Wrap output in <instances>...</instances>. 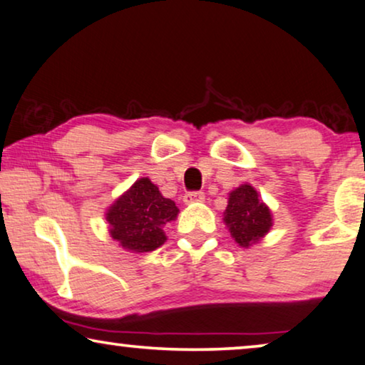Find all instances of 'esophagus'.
Here are the masks:
<instances>
[{
  "label": "esophagus",
  "mask_w": 365,
  "mask_h": 365,
  "mask_svg": "<svg viewBox=\"0 0 365 365\" xmlns=\"http://www.w3.org/2000/svg\"><path fill=\"white\" fill-rule=\"evenodd\" d=\"M204 197H205L204 192L191 191V192H186L182 195V200H184V204H194V202H202Z\"/></svg>",
  "instance_id": "34e87169"
}]
</instances>
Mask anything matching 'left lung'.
Wrapping results in <instances>:
<instances>
[{
    "mask_svg": "<svg viewBox=\"0 0 365 365\" xmlns=\"http://www.w3.org/2000/svg\"><path fill=\"white\" fill-rule=\"evenodd\" d=\"M224 222L232 239L245 248L263 239L273 225L272 210L258 199V192L250 184H242L229 194Z\"/></svg>",
    "mask_w": 365,
    "mask_h": 365,
    "instance_id": "8db88e82",
    "label": "left lung"
}]
</instances>
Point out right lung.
<instances>
[{
  "instance_id": "obj_1",
  "label": "right lung",
  "mask_w": 365,
  "mask_h": 365,
  "mask_svg": "<svg viewBox=\"0 0 365 365\" xmlns=\"http://www.w3.org/2000/svg\"><path fill=\"white\" fill-rule=\"evenodd\" d=\"M174 200L163 197L156 184L140 178L110 205L105 219L110 235L128 252H153L166 242L163 227L178 217Z\"/></svg>"
}]
</instances>
